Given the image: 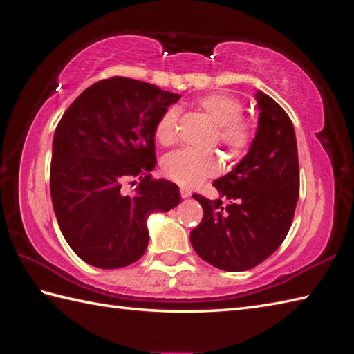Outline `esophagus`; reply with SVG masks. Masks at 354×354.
Returning <instances> with one entry per match:
<instances>
[{"instance_id":"obj_1","label":"esophagus","mask_w":354,"mask_h":354,"mask_svg":"<svg viewBox=\"0 0 354 354\" xmlns=\"http://www.w3.org/2000/svg\"><path fill=\"white\" fill-rule=\"evenodd\" d=\"M192 196V192L189 190V189H185V187H181V198H190Z\"/></svg>"}]
</instances>
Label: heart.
Segmentation results:
<instances>
[{"mask_svg":"<svg viewBox=\"0 0 354 354\" xmlns=\"http://www.w3.org/2000/svg\"><path fill=\"white\" fill-rule=\"evenodd\" d=\"M196 108L216 127V139L226 147L232 158H240L248 151L252 142V127L249 120L241 118L243 104L226 93H210L196 100ZM179 111L176 106H169L160 114L155 127V138L159 144L171 145L176 140ZM167 178L183 187H195L204 179L218 171V160L212 153L194 150H178L164 159Z\"/></svg>","mask_w":354,"mask_h":354,"instance_id":"b5f03b06","label":"heart"}]
</instances>
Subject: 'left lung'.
Masks as SVG:
<instances>
[{
    "label": "left lung",
    "instance_id": "8db88e82",
    "mask_svg": "<svg viewBox=\"0 0 354 354\" xmlns=\"http://www.w3.org/2000/svg\"><path fill=\"white\" fill-rule=\"evenodd\" d=\"M259 125L255 138L232 171L214 183L218 199L195 194L203 220L190 232L195 252L229 272L248 271L283 243L299 199L297 140L283 108L263 91L255 93ZM221 197L231 199L226 206Z\"/></svg>",
    "mask_w": 354,
    "mask_h": 354
}]
</instances>
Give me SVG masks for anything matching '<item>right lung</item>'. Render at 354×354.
<instances>
[{"mask_svg": "<svg viewBox=\"0 0 354 354\" xmlns=\"http://www.w3.org/2000/svg\"><path fill=\"white\" fill-rule=\"evenodd\" d=\"M179 97L111 77L86 88L57 125L50 198L63 236L88 265L118 269L139 260L149 246V216L181 203L176 184L150 175L156 122ZM136 177L141 183L125 194L123 184Z\"/></svg>", "mask_w": 354, "mask_h": 354, "instance_id": "add662e5", "label": "right lung"}]
</instances>
